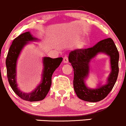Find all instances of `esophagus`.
<instances>
[{"label": "esophagus", "mask_w": 126, "mask_h": 126, "mask_svg": "<svg viewBox=\"0 0 126 126\" xmlns=\"http://www.w3.org/2000/svg\"><path fill=\"white\" fill-rule=\"evenodd\" d=\"M63 63H68V57L67 56H65L63 58Z\"/></svg>", "instance_id": "obj_1"}]
</instances>
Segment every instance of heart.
I'll return each instance as SVG.
<instances>
[{
    "label": "heart",
    "instance_id": "b5f03b06",
    "mask_svg": "<svg viewBox=\"0 0 126 126\" xmlns=\"http://www.w3.org/2000/svg\"><path fill=\"white\" fill-rule=\"evenodd\" d=\"M83 45V44H81V45Z\"/></svg>",
    "mask_w": 126,
    "mask_h": 126
}]
</instances>
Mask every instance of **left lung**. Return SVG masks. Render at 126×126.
<instances>
[{
    "mask_svg": "<svg viewBox=\"0 0 126 126\" xmlns=\"http://www.w3.org/2000/svg\"><path fill=\"white\" fill-rule=\"evenodd\" d=\"M100 52L110 57L111 72L106 84L100 85L96 89H90L85 83L90 71V63ZM68 61L74 71V90L79 99L88 102H98L104 99L112 90L118 75L119 53L111 38L102 40L93 47L72 51L69 53Z\"/></svg>",
    "mask_w": 126,
    "mask_h": 126,
    "instance_id": "1",
    "label": "left lung"
}]
</instances>
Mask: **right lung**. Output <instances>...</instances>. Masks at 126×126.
Instances as JSON below:
<instances>
[{
	"mask_svg": "<svg viewBox=\"0 0 126 126\" xmlns=\"http://www.w3.org/2000/svg\"><path fill=\"white\" fill-rule=\"evenodd\" d=\"M29 32L19 35L13 41L6 59V73L9 84L15 93L20 98L28 101H39L44 99L50 90L51 84V77L55 70L63 61V58L52 59L44 57L43 72L41 82L34 90L31 93H24L19 90L16 82V64L18 57L25 45L31 41H37Z\"/></svg>",
	"mask_w": 126,
	"mask_h": 126,
	"instance_id": "right-lung-1",
	"label": "right lung"
}]
</instances>
